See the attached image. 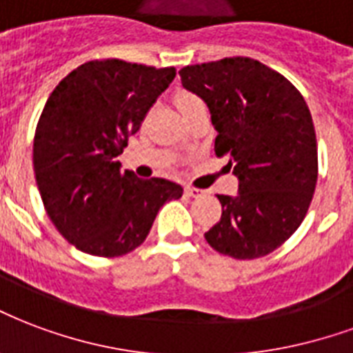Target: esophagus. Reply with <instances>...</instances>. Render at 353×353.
<instances>
[{
	"label": "esophagus",
	"instance_id": "1",
	"mask_svg": "<svg viewBox=\"0 0 353 353\" xmlns=\"http://www.w3.org/2000/svg\"><path fill=\"white\" fill-rule=\"evenodd\" d=\"M185 194H187V196H190V198H198V196H202L203 190L194 189V187H185Z\"/></svg>",
	"mask_w": 353,
	"mask_h": 353
}]
</instances>
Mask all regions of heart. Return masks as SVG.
<instances>
[{
  "mask_svg": "<svg viewBox=\"0 0 353 353\" xmlns=\"http://www.w3.org/2000/svg\"><path fill=\"white\" fill-rule=\"evenodd\" d=\"M196 101H200L198 97L190 95V93H179V95L176 97V104L177 108H181V106H187V104L190 103H196Z\"/></svg>",
  "mask_w": 353,
  "mask_h": 353,
  "instance_id": "obj_1",
  "label": "heart"
}]
</instances>
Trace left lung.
<instances>
[{"instance_id":"1","label":"left lung","mask_w":353,"mask_h":353,"mask_svg":"<svg viewBox=\"0 0 353 353\" xmlns=\"http://www.w3.org/2000/svg\"><path fill=\"white\" fill-rule=\"evenodd\" d=\"M185 90L208 104L215 153H228L237 194H216L221 221L205 232L211 247L252 260L281 247L303 223L318 179V150L309 106L292 83L250 57L189 65Z\"/></svg>"}]
</instances>
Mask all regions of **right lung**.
<instances>
[{"instance_id":"1","label":"right lung","mask_w":353,"mask_h":353,"mask_svg":"<svg viewBox=\"0 0 353 353\" xmlns=\"http://www.w3.org/2000/svg\"><path fill=\"white\" fill-rule=\"evenodd\" d=\"M176 69L121 59L88 61L57 83L35 130L33 170L57 232L93 256H121L148 237L181 185L121 172L117 155Z\"/></svg>"}]
</instances>
